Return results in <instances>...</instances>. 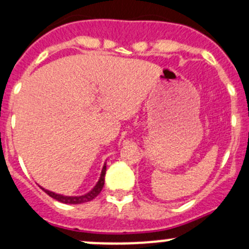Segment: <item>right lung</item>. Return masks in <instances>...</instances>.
Returning <instances> with one entry per match:
<instances>
[{"label": "right lung", "instance_id": "1", "mask_svg": "<svg viewBox=\"0 0 249 249\" xmlns=\"http://www.w3.org/2000/svg\"><path fill=\"white\" fill-rule=\"evenodd\" d=\"M105 176H106V164H105L104 167H102L101 175H100V178H99V180H97L96 184H95V187L92 188V189L90 190L89 193H87V194L78 195V196H67V195L56 194V193L50 192V190L44 189V188H42V187L41 188H42V190H43V192H46L50 197L57 200V201H60L62 203H71V205H78V203H84V202H88V201H91L92 199H95V197H96L97 195L101 193L102 188H104V184H105Z\"/></svg>", "mask_w": 249, "mask_h": 249}]
</instances>
